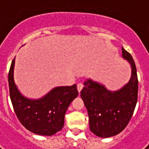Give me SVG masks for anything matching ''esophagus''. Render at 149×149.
I'll return each instance as SVG.
<instances>
[{"mask_svg": "<svg viewBox=\"0 0 149 149\" xmlns=\"http://www.w3.org/2000/svg\"><path fill=\"white\" fill-rule=\"evenodd\" d=\"M83 87H84L83 84H82V83L78 84H77V89H78V91H79V93H80V91L82 90Z\"/></svg>", "mask_w": 149, "mask_h": 149, "instance_id": "esophagus-1", "label": "esophagus"}]
</instances>
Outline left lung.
I'll list each match as a JSON object with an SVG mask.
<instances>
[{
	"instance_id": "8db88e82",
	"label": "left lung",
	"mask_w": 149,
	"mask_h": 149,
	"mask_svg": "<svg viewBox=\"0 0 149 149\" xmlns=\"http://www.w3.org/2000/svg\"><path fill=\"white\" fill-rule=\"evenodd\" d=\"M122 53L123 58L129 61L132 68L129 83L112 92L104 85L88 79L80 92L89 114L90 131L101 138L117 135L125 129L138 100L139 80L134 60L123 48Z\"/></svg>"
}]
</instances>
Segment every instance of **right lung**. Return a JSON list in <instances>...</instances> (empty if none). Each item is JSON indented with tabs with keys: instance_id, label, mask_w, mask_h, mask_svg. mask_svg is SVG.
I'll return each mask as SVG.
<instances>
[{
	"instance_id": "right-lung-1",
	"label": "right lung",
	"mask_w": 149,
	"mask_h": 149,
	"mask_svg": "<svg viewBox=\"0 0 149 149\" xmlns=\"http://www.w3.org/2000/svg\"><path fill=\"white\" fill-rule=\"evenodd\" d=\"M15 58L8 74L10 97L21 124L34 134L51 136L62 129L65 114L79 95L76 84L56 87L40 100H29L20 93L14 81Z\"/></svg>"
}]
</instances>
